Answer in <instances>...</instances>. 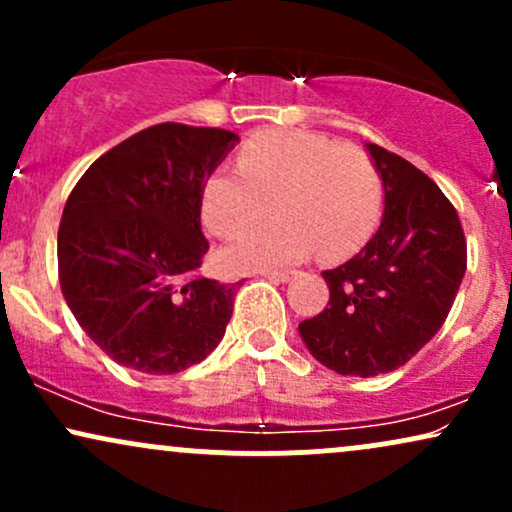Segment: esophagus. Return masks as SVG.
<instances>
[{
  "label": "esophagus",
  "instance_id": "1",
  "mask_svg": "<svg viewBox=\"0 0 512 512\" xmlns=\"http://www.w3.org/2000/svg\"><path fill=\"white\" fill-rule=\"evenodd\" d=\"M262 276H267L269 281H276V284H286V281L296 279L298 272L296 269H284V272H262Z\"/></svg>",
  "mask_w": 512,
  "mask_h": 512
}]
</instances>
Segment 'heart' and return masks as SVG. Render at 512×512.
Wrapping results in <instances>:
<instances>
[{"label": "heart", "mask_w": 512, "mask_h": 512, "mask_svg": "<svg viewBox=\"0 0 512 512\" xmlns=\"http://www.w3.org/2000/svg\"><path fill=\"white\" fill-rule=\"evenodd\" d=\"M238 173L216 170L202 187V219L216 236L260 221L272 202L279 219L252 228L219 252L223 272H267L301 262L315 248L339 260L361 248L383 214V180L368 154L303 129H274L240 149Z\"/></svg>", "instance_id": "heart-1"}]
</instances>
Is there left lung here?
<instances>
[{"label": "left lung", "mask_w": 512, "mask_h": 512, "mask_svg": "<svg viewBox=\"0 0 512 512\" xmlns=\"http://www.w3.org/2000/svg\"><path fill=\"white\" fill-rule=\"evenodd\" d=\"M366 151L383 180V221L366 248L322 272L330 303L298 325L315 361L356 378L419 354L443 327L467 269L460 219L436 182L378 144Z\"/></svg>", "instance_id": "left-lung-1"}]
</instances>
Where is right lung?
I'll list each match as a JSON object with an SVG mask.
<instances>
[{
	"mask_svg": "<svg viewBox=\"0 0 512 512\" xmlns=\"http://www.w3.org/2000/svg\"><path fill=\"white\" fill-rule=\"evenodd\" d=\"M238 142L228 129L163 122L98 158L64 204V301L120 366L173 375L223 339L238 284L192 274L209 250L204 180Z\"/></svg>",
	"mask_w": 512,
	"mask_h": 512,
	"instance_id": "right-lung-1",
	"label": "right lung"
}]
</instances>
